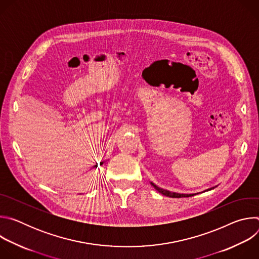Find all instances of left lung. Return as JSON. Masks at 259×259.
Wrapping results in <instances>:
<instances>
[{
	"instance_id": "obj_1",
	"label": "left lung",
	"mask_w": 259,
	"mask_h": 259,
	"mask_svg": "<svg viewBox=\"0 0 259 259\" xmlns=\"http://www.w3.org/2000/svg\"><path fill=\"white\" fill-rule=\"evenodd\" d=\"M151 184H152V186L155 188V190H157L160 194H162V195H164V196H166V197H170V198H188V197H193V196L197 195V194H179V193H174V192H170V191H167V190L161 189V188L157 187L156 184H155V183H153V182H151ZM216 187H217V186H215V187H213V188H210V189H207V190H206V191H204V192L211 191V190L215 189Z\"/></svg>"
}]
</instances>
